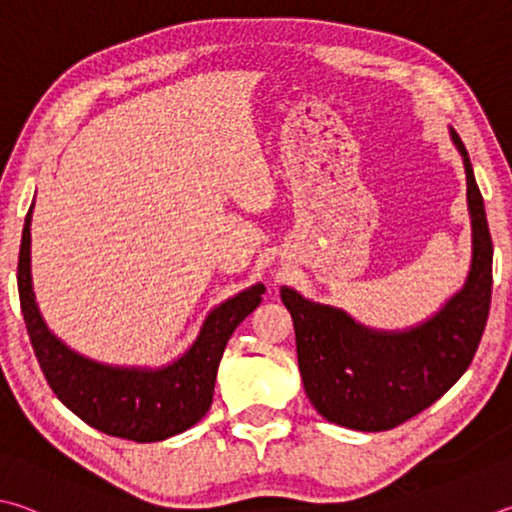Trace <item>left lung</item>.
I'll return each instance as SVG.
<instances>
[{
    "mask_svg": "<svg viewBox=\"0 0 512 512\" xmlns=\"http://www.w3.org/2000/svg\"><path fill=\"white\" fill-rule=\"evenodd\" d=\"M450 138L466 167L472 257L466 282L439 311L410 329L385 331L291 286L280 291L293 318L304 392L318 414L349 430H392L439 401L468 369L486 329L492 239L468 150L452 127Z\"/></svg>",
    "mask_w": 512,
    "mask_h": 512,
    "instance_id": "left-lung-1",
    "label": "left lung"
}]
</instances>
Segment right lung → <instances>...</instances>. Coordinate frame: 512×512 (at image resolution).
<instances>
[{
  "mask_svg": "<svg viewBox=\"0 0 512 512\" xmlns=\"http://www.w3.org/2000/svg\"><path fill=\"white\" fill-rule=\"evenodd\" d=\"M33 208L35 199L22 230L17 288L33 351L53 394L87 425L136 443L170 439L197 425L212 405L217 369L232 331L262 302L264 284L248 286L210 309L192 345L167 365H107L64 345L46 327L31 275Z\"/></svg>",
  "mask_w": 512,
  "mask_h": 512,
  "instance_id": "right-lung-1",
  "label": "right lung"
}]
</instances>
